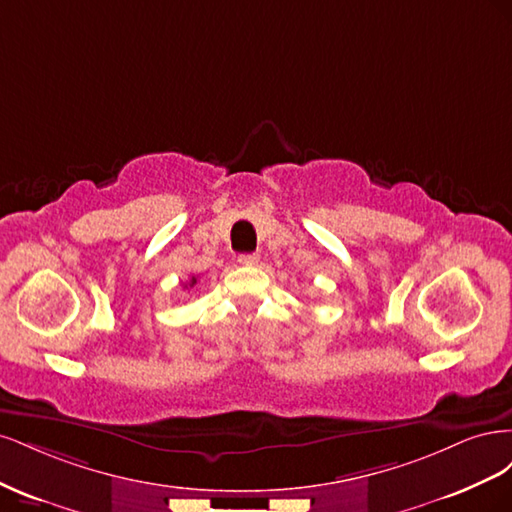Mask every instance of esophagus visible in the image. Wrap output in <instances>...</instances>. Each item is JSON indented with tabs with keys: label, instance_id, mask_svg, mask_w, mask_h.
<instances>
[{
	"label": "esophagus",
	"instance_id": "1",
	"mask_svg": "<svg viewBox=\"0 0 512 512\" xmlns=\"http://www.w3.org/2000/svg\"><path fill=\"white\" fill-rule=\"evenodd\" d=\"M258 260H260V256H258V254H241V256H239V265H243V267H252V265H256Z\"/></svg>",
	"mask_w": 512,
	"mask_h": 512
}]
</instances>
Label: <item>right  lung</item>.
<instances>
[{"mask_svg": "<svg viewBox=\"0 0 512 512\" xmlns=\"http://www.w3.org/2000/svg\"><path fill=\"white\" fill-rule=\"evenodd\" d=\"M194 284H196V277H194V275H192V280H190V288H192V286H194ZM185 288H188V286H185Z\"/></svg>", "mask_w": 512, "mask_h": 512, "instance_id": "obj_1", "label": "right lung"}]
</instances>
